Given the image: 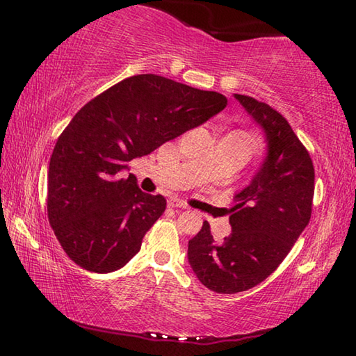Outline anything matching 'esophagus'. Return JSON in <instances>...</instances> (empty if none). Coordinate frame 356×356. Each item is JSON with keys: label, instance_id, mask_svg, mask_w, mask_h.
Listing matches in <instances>:
<instances>
[{"label": "esophagus", "instance_id": "34e87169", "mask_svg": "<svg viewBox=\"0 0 356 356\" xmlns=\"http://www.w3.org/2000/svg\"><path fill=\"white\" fill-rule=\"evenodd\" d=\"M168 206L172 207V209H188V206H186V202L179 200V197H171L170 201H168Z\"/></svg>", "mask_w": 356, "mask_h": 356}]
</instances>
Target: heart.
I'll list each match as a JSON object with an SVG mask.
<instances>
[{"label": "heart", "instance_id": "b5f03b06", "mask_svg": "<svg viewBox=\"0 0 356 356\" xmlns=\"http://www.w3.org/2000/svg\"><path fill=\"white\" fill-rule=\"evenodd\" d=\"M229 135H232V136L238 138V140L245 141L246 144H248L250 147H252V146H254V144H256V138L252 136L251 134H248V131H232V134H229Z\"/></svg>", "mask_w": 356, "mask_h": 356}]
</instances>
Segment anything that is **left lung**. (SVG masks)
I'll use <instances>...</instances> for the list:
<instances>
[{
  "mask_svg": "<svg viewBox=\"0 0 356 356\" xmlns=\"http://www.w3.org/2000/svg\"><path fill=\"white\" fill-rule=\"evenodd\" d=\"M262 130L267 150L250 184L234 196L232 232L215 242L210 226L188 240V264L216 293L248 291L268 278L292 250L311 218L314 166L287 120L272 106L234 94Z\"/></svg>",
  "mask_w": 356,
  "mask_h": 356,
  "instance_id": "8db88e82",
  "label": "left lung"
}]
</instances>
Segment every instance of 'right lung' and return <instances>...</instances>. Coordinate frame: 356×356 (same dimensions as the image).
Returning <instances> with one entry per match:
<instances>
[{
  "label": "right lung",
  "instance_id": "right-lung-1",
  "mask_svg": "<svg viewBox=\"0 0 356 356\" xmlns=\"http://www.w3.org/2000/svg\"><path fill=\"white\" fill-rule=\"evenodd\" d=\"M226 105L218 92L154 74L125 78L88 102L58 138L48 166V221L65 254L88 272L122 268L166 200L120 172Z\"/></svg>",
  "mask_w": 356,
  "mask_h": 356
}]
</instances>
